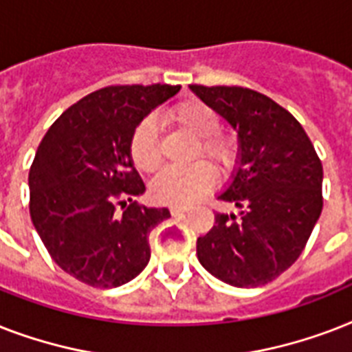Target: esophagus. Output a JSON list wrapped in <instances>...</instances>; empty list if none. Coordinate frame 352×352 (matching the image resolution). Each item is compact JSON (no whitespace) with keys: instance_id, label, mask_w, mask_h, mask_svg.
<instances>
[{"instance_id":"esophagus-1","label":"esophagus","mask_w":352,"mask_h":352,"mask_svg":"<svg viewBox=\"0 0 352 352\" xmlns=\"http://www.w3.org/2000/svg\"><path fill=\"white\" fill-rule=\"evenodd\" d=\"M188 210H190L188 206H171L170 212L171 215H182V214H186Z\"/></svg>"}]
</instances>
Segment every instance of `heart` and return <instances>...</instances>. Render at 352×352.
<instances>
[{
	"mask_svg": "<svg viewBox=\"0 0 352 352\" xmlns=\"http://www.w3.org/2000/svg\"><path fill=\"white\" fill-rule=\"evenodd\" d=\"M168 118L199 138L193 157L204 155L214 160L223 171L234 168L239 148L234 138L217 133L221 118L214 107L206 102L192 98L171 107ZM129 149L133 162L142 171H153L159 166V133L153 118L148 117L138 122L131 135ZM214 182V166L206 160H195L188 166H168L151 182V195L157 203L184 206L208 192Z\"/></svg>",
	"mask_w": 352,
	"mask_h": 352,
	"instance_id": "heart-1",
	"label": "heart"
}]
</instances>
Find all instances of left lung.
<instances>
[{"label": "left lung", "mask_w": 352, "mask_h": 352, "mask_svg": "<svg viewBox=\"0 0 352 352\" xmlns=\"http://www.w3.org/2000/svg\"><path fill=\"white\" fill-rule=\"evenodd\" d=\"M239 140L232 182L217 199L239 215L215 214L197 239L201 265L234 287H259L283 274L305 248L323 208V168L311 138L285 107L246 87L190 85Z\"/></svg>", "instance_id": "obj_1"}]
</instances>
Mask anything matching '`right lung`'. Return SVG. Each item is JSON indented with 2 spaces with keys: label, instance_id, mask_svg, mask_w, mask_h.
<instances>
[{
  "label": "right lung",
  "instance_id": "1",
  "mask_svg": "<svg viewBox=\"0 0 352 352\" xmlns=\"http://www.w3.org/2000/svg\"><path fill=\"white\" fill-rule=\"evenodd\" d=\"M181 85H109L63 111L29 171L30 219L58 267L96 289L131 281L148 265L149 232L168 208L140 206L131 135ZM117 206H122L118 214Z\"/></svg>",
  "mask_w": 352,
  "mask_h": 352
}]
</instances>
